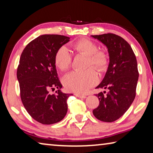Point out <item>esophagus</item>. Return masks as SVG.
Instances as JSON below:
<instances>
[{"label": "esophagus", "mask_w": 153, "mask_h": 153, "mask_svg": "<svg viewBox=\"0 0 153 153\" xmlns=\"http://www.w3.org/2000/svg\"><path fill=\"white\" fill-rule=\"evenodd\" d=\"M75 95H76V97L78 98H86V96H85V95H82L79 94H75Z\"/></svg>", "instance_id": "1"}]
</instances>
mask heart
<instances>
[{"label": "heart", "mask_w": 153, "mask_h": 153, "mask_svg": "<svg viewBox=\"0 0 153 153\" xmlns=\"http://www.w3.org/2000/svg\"><path fill=\"white\" fill-rule=\"evenodd\" d=\"M73 47L77 53L88 56V67L92 66L100 71L106 68L107 56L104 52L98 51V46L94 42L84 38L75 43ZM72 55L69 49L65 46L59 48L55 56L56 67L62 71L66 70L70 67ZM62 81L67 90L82 94L97 84L98 78L96 71L90 68L84 71H71L66 74Z\"/></svg>", "instance_id": "obj_1"}]
</instances>
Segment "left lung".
Wrapping results in <instances>:
<instances>
[{
	"mask_svg": "<svg viewBox=\"0 0 153 153\" xmlns=\"http://www.w3.org/2000/svg\"><path fill=\"white\" fill-rule=\"evenodd\" d=\"M91 36L107 46L109 56L107 71L96 88L108 91L106 95L102 92L96 95L100 102L93 114L98 120L113 122L128 111L135 98L139 77L136 58L130 45L120 36L113 33Z\"/></svg>",
	"mask_w": 153,
	"mask_h": 153,
	"instance_id": "1",
	"label": "left lung"
}]
</instances>
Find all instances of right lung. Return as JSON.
Here are the masks:
<instances>
[{
    "label": "right lung",
    "mask_w": 153,
    "mask_h": 153,
    "mask_svg": "<svg viewBox=\"0 0 153 153\" xmlns=\"http://www.w3.org/2000/svg\"><path fill=\"white\" fill-rule=\"evenodd\" d=\"M67 36L45 34L25 46L21 55L17 77L22 101L33 120L45 125L58 123L65 117L67 100L72 94L61 91L55 56L56 51L69 41ZM57 88L56 95L49 90Z\"/></svg>",
    "instance_id": "obj_1"
}]
</instances>
